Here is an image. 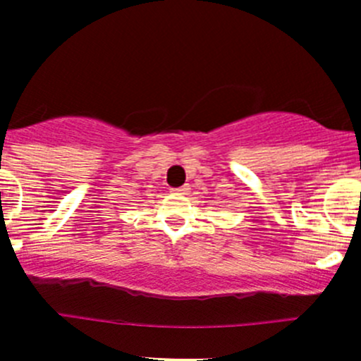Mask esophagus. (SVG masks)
I'll list each match as a JSON object with an SVG mask.
<instances>
[{
    "instance_id": "obj_1",
    "label": "esophagus",
    "mask_w": 361,
    "mask_h": 361,
    "mask_svg": "<svg viewBox=\"0 0 361 361\" xmlns=\"http://www.w3.org/2000/svg\"><path fill=\"white\" fill-rule=\"evenodd\" d=\"M190 190L189 185H183V187H178V189H172V192H176V195H187Z\"/></svg>"
}]
</instances>
